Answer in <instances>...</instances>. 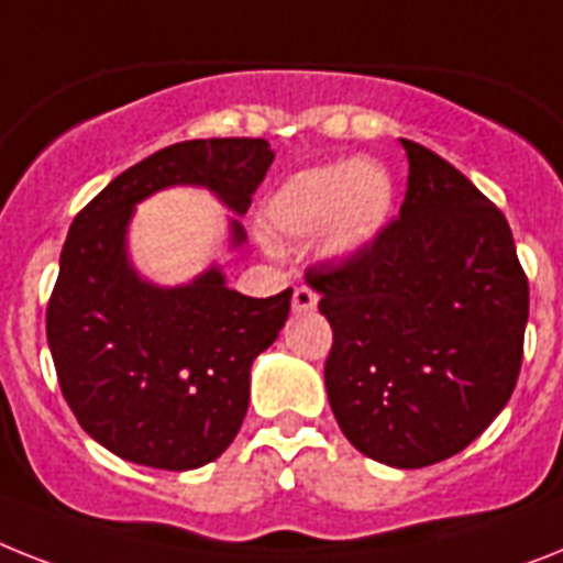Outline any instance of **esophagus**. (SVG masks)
<instances>
[{"mask_svg": "<svg viewBox=\"0 0 563 563\" xmlns=\"http://www.w3.org/2000/svg\"><path fill=\"white\" fill-rule=\"evenodd\" d=\"M316 305H319V292L310 290L308 285H299L292 290V310H296V313H308Z\"/></svg>", "mask_w": 563, "mask_h": 563, "instance_id": "34e87169", "label": "esophagus"}]
</instances>
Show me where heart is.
I'll return each mask as SVG.
<instances>
[{
  "label": "heart",
  "mask_w": 563,
  "mask_h": 563,
  "mask_svg": "<svg viewBox=\"0 0 563 563\" xmlns=\"http://www.w3.org/2000/svg\"><path fill=\"white\" fill-rule=\"evenodd\" d=\"M388 172L371 161L313 166L287 178L267 207L271 230L285 239H316L333 255L368 247L391 212Z\"/></svg>",
  "instance_id": "1"
}]
</instances>
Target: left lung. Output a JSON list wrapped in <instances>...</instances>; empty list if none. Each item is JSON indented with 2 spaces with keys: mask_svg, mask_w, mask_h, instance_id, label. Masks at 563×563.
I'll return each mask as SVG.
<instances>
[{
  "mask_svg": "<svg viewBox=\"0 0 563 563\" xmlns=\"http://www.w3.org/2000/svg\"><path fill=\"white\" fill-rule=\"evenodd\" d=\"M399 218L305 282L333 328L324 385L365 457L422 468L463 452L521 374L529 285L504 212L415 141Z\"/></svg>",
  "mask_w": 563,
  "mask_h": 563,
  "instance_id": "left-lung-1",
  "label": "left lung"
}]
</instances>
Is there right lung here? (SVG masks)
I'll list each match as a JSON object with an SVG mask.
<instances>
[{"instance_id": "right-lung-1", "label": "right lung", "mask_w": 563, "mask_h": 563, "mask_svg": "<svg viewBox=\"0 0 563 563\" xmlns=\"http://www.w3.org/2000/svg\"><path fill=\"white\" fill-rule=\"evenodd\" d=\"M273 157L262 137L175 143L118 175L74 218L45 331L65 402L111 454L187 472L221 457L239 434L250 368L285 328L292 290L250 299L216 264L189 285L157 287L129 262L125 232L134 203L166 187H203L244 216ZM244 239L232 218L230 244Z\"/></svg>"}]
</instances>
